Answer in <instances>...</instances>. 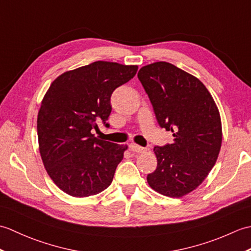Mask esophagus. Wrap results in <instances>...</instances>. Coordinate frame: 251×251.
Instances as JSON below:
<instances>
[{
    "label": "esophagus",
    "mask_w": 251,
    "mask_h": 251,
    "mask_svg": "<svg viewBox=\"0 0 251 251\" xmlns=\"http://www.w3.org/2000/svg\"><path fill=\"white\" fill-rule=\"evenodd\" d=\"M129 150L132 151V152L141 153V152L145 151V148L138 146V145H136V143H130V145H129Z\"/></svg>",
    "instance_id": "esophagus-1"
}]
</instances>
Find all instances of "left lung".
<instances>
[{
    "label": "left lung",
    "mask_w": 251,
    "mask_h": 251,
    "mask_svg": "<svg viewBox=\"0 0 251 251\" xmlns=\"http://www.w3.org/2000/svg\"><path fill=\"white\" fill-rule=\"evenodd\" d=\"M138 78L150 98L158 124L172 130L170 145L154 148L157 167L149 185L168 197H182L202 183L219 155L221 117L199 78L169 62L142 67Z\"/></svg>",
    "instance_id": "8db88e82"
}]
</instances>
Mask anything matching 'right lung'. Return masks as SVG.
I'll return each instance as SVG.
<instances>
[{"label": "right lung", "instance_id": "obj_1", "mask_svg": "<svg viewBox=\"0 0 251 251\" xmlns=\"http://www.w3.org/2000/svg\"><path fill=\"white\" fill-rule=\"evenodd\" d=\"M138 66L95 61L67 71L47 89L37 114V137L44 167L54 183L73 197L96 195L111 184L126 145L93 135L109 127L114 89L136 75Z\"/></svg>", "mask_w": 251, "mask_h": 251}]
</instances>
